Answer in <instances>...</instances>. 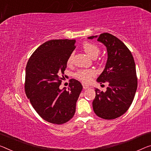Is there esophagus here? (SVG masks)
<instances>
[{
    "mask_svg": "<svg viewBox=\"0 0 151 151\" xmlns=\"http://www.w3.org/2000/svg\"><path fill=\"white\" fill-rule=\"evenodd\" d=\"M82 86H83V89H87L89 88V86L87 85V84H85V83H82Z\"/></svg>",
    "mask_w": 151,
    "mask_h": 151,
    "instance_id": "1",
    "label": "esophagus"
}]
</instances>
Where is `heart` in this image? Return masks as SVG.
Here are the masks:
<instances>
[{"instance_id": "b5f03b06", "label": "heart", "mask_w": 151, "mask_h": 151, "mask_svg": "<svg viewBox=\"0 0 151 151\" xmlns=\"http://www.w3.org/2000/svg\"><path fill=\"white\" fill-rule=\"evenodd\" d=\"M83 49L85 52L88 55L89 57L93 58H96L98 56L100 52V48L98 46L95 44L86 42L83 44ZM73 60V53H71L68 59V65H71ZM96 75V72L93 69H81L79 70L76 73V77L78 78L79 80L82 81L83 82L88 83L92 80V79Z\"/></svg>"}]
</instances>
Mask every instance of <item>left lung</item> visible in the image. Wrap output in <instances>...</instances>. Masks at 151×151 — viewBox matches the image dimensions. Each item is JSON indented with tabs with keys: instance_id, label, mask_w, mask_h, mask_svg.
<instances>
[{
	"instance_id": "left-lung-1",
	"label": "left lung",
	"mask_w": 151,
	"mask_h": 151,
	"mask_svg": "<svg viewBox=\"0 0 151 151\" xmlns=\"http://www.w3.org/2000/svg\"><path fill=\"white\" fill-rule=\"evenodd\" d=\"M97 38L106 46L107 61L97 82H106V92L96 88V96L92 102L94 113L105 119H113L124 115L129 108L137 89L138 80L133 56L124 43L117 37L103 33Z\"/></svg>"
}]
</instances>
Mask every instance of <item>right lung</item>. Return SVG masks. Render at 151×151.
I'll list each match as a JSON object with an SVG mask.
<instances>
[{"instance_id": "1", "label": "right lung", "mask_w": 151, "mask_h": 151, "mask_svg": "<svg viewBox=\"0 0 151 151\" xmlns=\"http://www.w3.org/2000/svg\"><path fill=\"white\" fill-rule=\"evenodd\" d=\"M75 43L68 39L46 42L33 52L25 68L26 96L38 114L52 124H65L73 117L82 90L75 79L69 80L68 90L59 88Z\"/></svg>"}]
</instances>
